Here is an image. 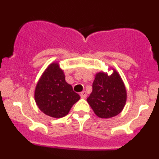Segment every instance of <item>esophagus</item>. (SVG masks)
<instances>
[{
	"label": "esophagus",
	"instance_id": "esophagus-1",
	"mask_svg": "<svg viewBox=\"0 0 159 159\" xmlns=\"http://www.w3.org/2000/svg\"><path fill=\"white\" fill-rule=\"evenodd\" d=\"M80 96H81V98H85L87 97V94H86V91H81V92L80 93Z\"/></svg>",
	"mask_w": 159,
	"mask_h": 159
}]
</instances>
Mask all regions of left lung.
<instances>
[{"instance_id":"1","label":"left lung","mask_w":159,"mask_h":159,"mask_svg":"<svg viewBox=\"0 0 159 159\" xmlns=\"http://www.w3.org/2000/svg\"><path fill=\"white\" fill-rule=\"evenodd\" d=\"M126 97L122 80L115 70L110 76L100 72L96 75L92 84V92L87 102L97 116L108 118L122 111Z\"/></svg>"}]
</instances>
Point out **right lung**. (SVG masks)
Returning <instances> with one entry per match:
<instances>
[{"label":"right lung","mask_w":159,"mask_h":159,"mask_svg":"<svg viewBox=\"0 0 159 159\" xmlns=\"http://www.w3.org/2000/svg\"><path fill=\"white\" fill-rule=\"evenodd\" d=\"M34 98L38 108L53 118L68 115L71 107L80 99L79 94L65 81L63 70L53 63L45 70L36 86Z\"/></svg>","instance_id":"right-lung-1"}]
</instances>
